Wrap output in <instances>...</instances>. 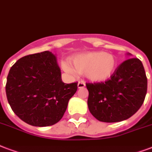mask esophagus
<instances>
[{
  "label": "esophagus",
  "mask_w": 152,
  "mask_h": 152,
  "mask_svg": "<svg viewBox=\"0 0 152 152\" xmlns=\"http://www.w3.org/2000/svg\"><path fill=\"white\" fill-rule=\"evenodd\" d=\"M77 86H78V88H84V87H85V83H84V81H83V80L79 81L78 84H77Z\"/></svg>",
  "instance_id": "esophagus-1"
}]
</instances>
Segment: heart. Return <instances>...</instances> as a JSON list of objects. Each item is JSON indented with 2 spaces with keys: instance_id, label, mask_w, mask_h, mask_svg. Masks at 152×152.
Here are the masks:
<instances>
[{
  "instance_id": "heart-1",
  "label": "heart",
  "mask_w": 152,
  "mask_h": 152,
  "mask_svg": "<svg viewBox=\"0 0 152 152\" xmlns=\"http://www.w3.org/2000/svg\"><path fill=\"white\" fill-rule=\"evenodd\" d=\"M73 67L67 62H62L64 71L70 74L76 72L85 76L90 80L100 82L109 79L114 73L117 61L114 55L101 51L80 54L72 58Z\"/></svg>"
}]
</instances>
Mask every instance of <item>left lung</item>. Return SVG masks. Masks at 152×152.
<instances>
[{
    "label": "left lung",
    "mask_w": 152,
    "mask_h": 152,
    "mask_svg": "<svg viewBox=\"0 0 152 152\" xmlns=\"http://www.w3.org/2000/svg\"><path fill=\"white\" fill-rule=\"evenodd\" d=\"M86 87L91 115L102 122H120L140 108L147 94L148 79L142 62L130 58L118 66L110 79L87 83Z\"/></svg>",
    "instance_id": "obj_1"
}]
</instances>
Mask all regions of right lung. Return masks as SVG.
Here are the masks:
<instances>
[{
  "instance_id": "obj_1",
  "label": "right lung",
  "mask_w": 152,
  "mask_h": 152,
  "mask_svg": "<svg viewBox=\"0 0 152 152\" xmlns=\"http://www.w3.org/2000/svg\"><path fill=\"white\" fill-rule=\"evenodd\" d=\"M77 84L62 82L56 56L45 51L25 56L12 66L5 91L12 110L20 120L47 127L63 117Z\"/></svg>"
}]
</instances>
